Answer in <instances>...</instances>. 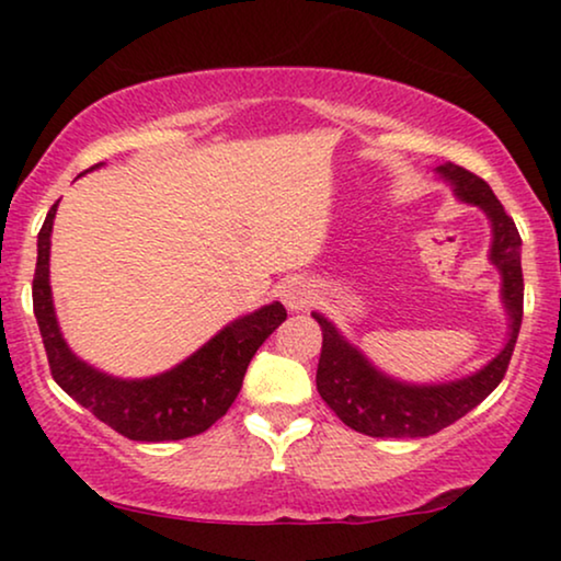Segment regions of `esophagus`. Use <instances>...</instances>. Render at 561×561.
<instances>
[{"label": "esophagus", "instance_id": "esophagus-1", "mask_svg": "<svg viewBox=\"0 0 561 561\" xmlns=\"http://www.w3.org/2000/svg\"><path fill=\"white\" fill-rule=\"evenodd\" d=\"M280 298L290 311H304L313 304V286L304 278H290L283 283Z\"/></svg>", "mask_w": 561, "mask_h": 561}]
</instances>
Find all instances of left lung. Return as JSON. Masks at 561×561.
<instances>
[{"instance_id":"left-lung-1","label":"left lung","mask_w":561,"mask_h":561,"mask_svg":"<svg viewBox=\"0 0 561 561\" xmlns=\"http://www.w3.org/2000/svg\"><path fill=\"white\" fill-rule=\"evenodd\" d=\"M457 196L478 204L493 225L490 260L503 275V304L511 313V336L501 355L470 378L442 386H405L375 370L352 344L321 313L313 319L321 327V357L317 367V390L324 403L350 428L375 439H413L442 432L474 405H480L497 388L508 370L524 319V273H520V234L493 188L480 175L462 165L444 163L436 168Z\"/></svg>"}]
</instances>
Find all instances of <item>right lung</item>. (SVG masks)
I'll return each mask as SVG.
<instances>
[{"mask_svg":"<svg viewBox=\"0 0 561 561\" xmlns=\"http://www.w3.org/2000/svg\"><path fill=\"white\" fill-rule=\"evenodd\" d=\"M96 168V165H94ZM58 202L37 232L33 311L50 375L76 403L133 442H175L196 436L234 403L260 344L286 321L283 304H271L232 321L186 363L148 380H119L81 363L60 336L50 296V232Z\"/></svg>","mask_w":561,"mask_h":561,"instance_id":"right-lung-1","label":"right lung"}]
</instances>
